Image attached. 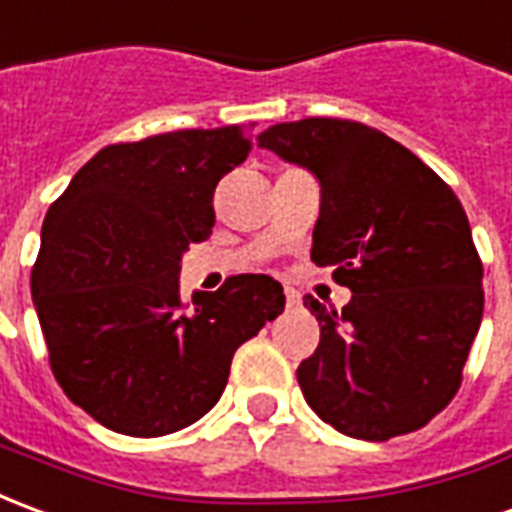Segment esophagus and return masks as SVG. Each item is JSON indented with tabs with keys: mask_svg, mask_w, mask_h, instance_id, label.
Returning a JSON list of instances; mask_svg holds the SVG:
<instances>
[{
	"mask_svg": "<svg viewBox=\"0 0 512 512\" xmlns=\"http://www.w3.org/2000/svg\"><path fill=\"white\" fill-rule=\"evenodd\" d=\"M284 292H286V303H289V306H297V303H300V295H297L292 286H286Z\"/></svg>",
	"mask_w": 512,
	"mask_h": 512,
	"instance_id": "1",
	"label": "esophagus"
}]
</instances>
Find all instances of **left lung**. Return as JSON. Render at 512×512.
<instances>
[{
  "label": "left lung",
  "mask_w": 512,
  "mask_h": 512,
  "mask_svg": "<svg viewBox=\"0 0 512 512\" xmlns=\"http://www.w3.org/2000/svg\"><path fill=\"white\" fill-rule=\"evenodd\" d=\"M259 148L320 181L311 262L353 292L342 311L303 297L320 322L317 350L297 366L303 397L350 438L419 430L460 389L482 322V262L458 195L364 123H275Z\"/></svg>",
  "instance_id": "left-lung-1"
}]
</instances>
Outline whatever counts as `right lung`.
<instances>
[{
	"mask_svg": "<svg viewBox=\"0 0 512 512\" xmlns=\"http://www.w3.org/2000/svg\"><path fill=\"white\" fill-rule=\"evenodd\" d=\"M250 126L181 129L101 148L49 206L32 303L65 397L115 433H176L215 408L242 342L284 311L270 275L181 300V256L215 226L217 181Z\"/></svg>",
	"mask_w": 512,
	"mask_h": 512,
	"instance_id": "add662e5",
	"label": "right lung"
}]
</instances>
